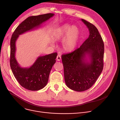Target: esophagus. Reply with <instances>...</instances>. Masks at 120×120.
Wrapping results in <instances>:
<instances>
[{"label": "esophagus", "mask_w": 120, "mask_h": 120, "mask_svg": "<svg viewBox=\"0 0 120 120\" xmlns=\"http://www.w3.org/2000/svg\"><path fill=\"white\" fill-rule=\"evenodd\" d=\"M61 56L60 55H57V58H56V59H57V60H58V61H60V60H61Z\"/></svg>", "instance_id": "esophagus-1"}]
</instances>
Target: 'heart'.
<instances>
[{
  "label": "heart",
  "instance_id": "heart-1",
  "mask_svg": "<svg viewBox=\"0 0 120 120\" xmlns=\"http://www.w3.org/2000/svg\"><path fill=\"white\" fill-rule=\"evenodd\" d=\"M79 35V30L77 26L65 24L54 32L53 37L54 41H60L64 37L62 41V48L64 51L70 52L77 46Z\"/></svg>",
  "mask_w": 120,
  "mask_h": 120
}]
</instances>
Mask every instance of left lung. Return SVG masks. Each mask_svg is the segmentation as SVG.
Listing matches in <instances>:
<instances>
[{
	"instance_id": "1",
	"label": "left lung",
	"mask_w": 120,
	"mask_h": 120,
	"mask_svg": "<svg viewBox=\"0 0 120 120\" xmlns=\"http://www.w3.org/2000/svg\"><path fill=\"white\" fill-rule=\"evenodd\" d=\"M82 21L89 29L88 38L79 48L61 56L66 84L77 91L90 89L96 82L103 67L104 47L102 38L94 25L83 19Z\"/></svg>"
}]
</instances>
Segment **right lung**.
<instances>
[{
	"label": "right lung",
	"mask_w": 120,
	"mask_h": 120,
	"mask_svg": "<svg viewBox=\"0 0 120 120\" xmlns=\"http://www.w3.org/2000/svg\"><path fill=\"white\" fill-rule=\"evenodd\" d=\"M54 15L53 13H48L29 17L18 26L12 35L10 39V67L20 85L27 90H38L47 85L50 71L56 62L57 53L39 56L30 68H22L15 58L16 42L19 35L38 28Z\"/></svg>",
	"instance_id": "right-lung-1"
}]
</instances>
